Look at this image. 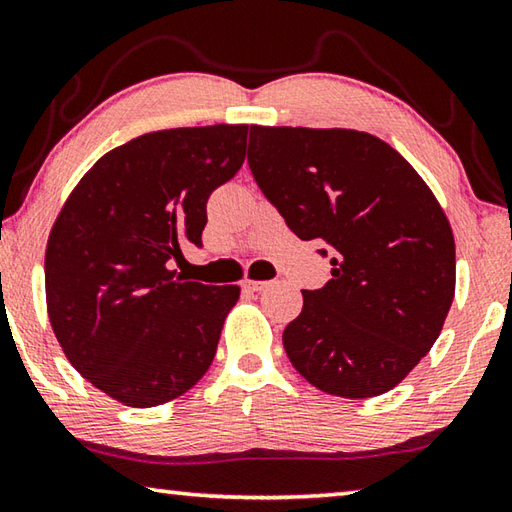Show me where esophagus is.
Listing matches in <instances>:
<instances>
[{"mask_svg": "<svg viewBox=\"0 0 512 512\" xmlns=\"http://www.w3.org/2000/svg\"><path fill=\"white\" fill-rule=\"evenodd\" d=\"M244 288H246V291H250V293H259V291H264V288H268V282L246 280V282H244Z\"/></svg>", "mask_w": 512, "mask_h": 512, "instance_id": "esophagus-1", "label": "esophagus"}]
</instances>
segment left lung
Instances as JSON below:
<instances>
[{
	"label": "left lung",
	"mask_w": 512,
	"mask_h": 512,
	"mask_svg": "<svg viewBox=\"0 0 512 512\" xmlns=\"http://www.w3.org/2000/svg\"><path fill=\"white\" fill-rule=\"evenodd\" d=\"M264 197L331 257L284 329L293 367L342 398L385 394L439 338L454 297V237L439 201L394 147L356 129L250 125Z\"/></svg>",
	"instance_id": "1"
}]
</instances>
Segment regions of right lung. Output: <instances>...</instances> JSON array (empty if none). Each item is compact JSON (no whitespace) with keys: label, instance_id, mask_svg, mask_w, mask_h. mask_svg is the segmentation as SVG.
<instances>
[{"label":"right lung","instance_id":"add662e5","mask_svg":"<svg viewBox=\"0 0 512 512\" xmlns=\"http://www.w3.org/2000/svg\"><path fill=\"white\" fill-rule=\"evenodd\" d=\"M248 125L143 134L82 176L46 246V309L73 367L129 407L188 392L217 353L237 286L183 282L206 203L244 163Z\"/></svg>","mask_w":512,"mask_h":512}]
</instances>
